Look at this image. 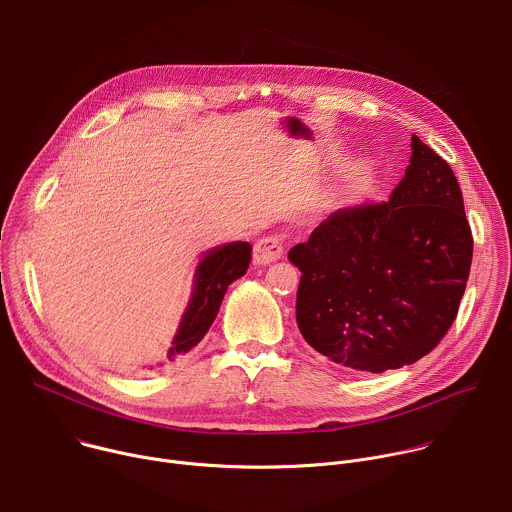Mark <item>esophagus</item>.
<instances>
[{"mask_svg":"<svg viewBox=\"0 0 512 512\" xmlns=\"http://www.w3.org/2000/svg\"><path fill=\"white\" fill-rule=\"evenodd\" d=\"M283 251H285V247H283L281 237L279 235H269V237H263L255 243L253 261L257 265H269V263L281 259Z\"/></svg>","mask_w":512,"mask_h":512,"instance_id":"esophagus-1","label":"esophagus"}]
</instances>
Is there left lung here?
I'll return each instance as SVG.
<instances>
[{
	"label": "left lung",
	"instance_id": "1",
	"mask_svg": "<svg viewBox=\"0 0 512 512\" xmlns=\"http://www.w3.org/2000/svg\"><path fill=\"white\" fill-rule=\"evenodd\" d=\"M289 261L301 271L295 313L313 350L372 374L418 362L456 319L472 263L450 164L412 134L390 201L337 209Z\"/></svg>",
	"mask_w": 512,
	"mask_h": 512
}]
</instances>
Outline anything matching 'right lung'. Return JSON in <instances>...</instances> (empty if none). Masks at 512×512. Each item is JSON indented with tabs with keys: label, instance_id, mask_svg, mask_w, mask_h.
Listing matches in <instances>:
<instances>
[{
	"label": "right lung",
	"instance_id": "add662e5",
	"mask_svg": "<svg viewBox=\"0 0 512 512\" xmlns=\"http://www.w3.org/2000/svg\"><path fill=\"white\" fill-rule=\"evenodd\" d=\"M251 263V245L245 241L227 243L207 251L195 271V287L179 331L166 352L168 362L187 356L213 325L229 285L243 277Z\"/></svg>",
	"mask_w": 512,
	"mask_h": 512
}]
</instances>
